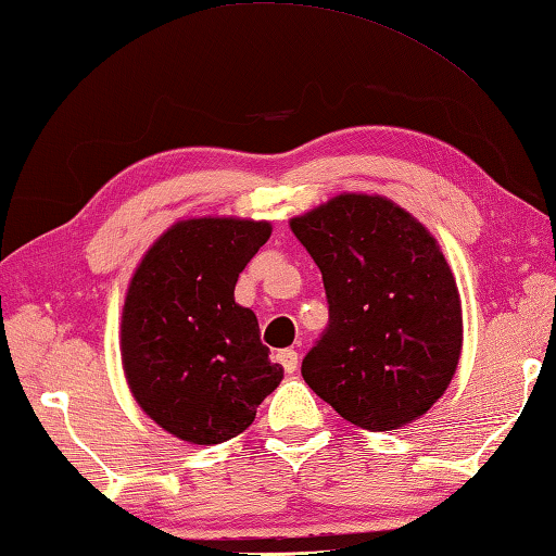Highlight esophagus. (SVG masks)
Segmentation results:
<instances>
[{
    "label": "esophagus",
    "instance_id": "esophagus-1",
    "mask_svg": "<svg viewBox=\"0 0 556 556\" xmlns=\"http://www.w3.org/2000/svg\"><path fill=\"white\" fill-rule=\"evenodd\" d=\"M277 362L285 367L287 375H291V371H296V367H299V352L296 350H279Z\"/></svg>",
    "mask_w": 556,
    "mask_h": 556
}]
</instances>
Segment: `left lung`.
Returning <instances> with one entry per match:
<instances>
[{"instance_id":"left-lung-1","label":"left lung","mask_w":556,"mask_h":556,"mask_svg":"<svg viewBox=\"0 0 556 556\" xmlns=\"http://www.w3.org/2000/svg\"><path fill=\"white\" fill-rule=\"evenodd\" d=\"M316 262L330 323L301 375L352 426L399 430L457 371L462 299L435 236L379 194H342L289 220Z\"/></svg>"}]
</instances>
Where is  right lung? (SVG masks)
<instances>
[{
    "mask_svg": "<svg viewBox=\"0 0 556 556\" xmlns=\"http://www.w3.org/2000/svg\"><path fill=\"white\" fill-rule=\"evenodd\" d=\"M269 236V220H177L128 281L121 311L128 389L150 420L191 445L240 435L285 379L260 342L255 313L233 294Z\"/></svg>",
    "mask_w": 556,
    "mask_h": 556,
    "instance_id": "1",
    "label": "right lung"
}]
</instances>
